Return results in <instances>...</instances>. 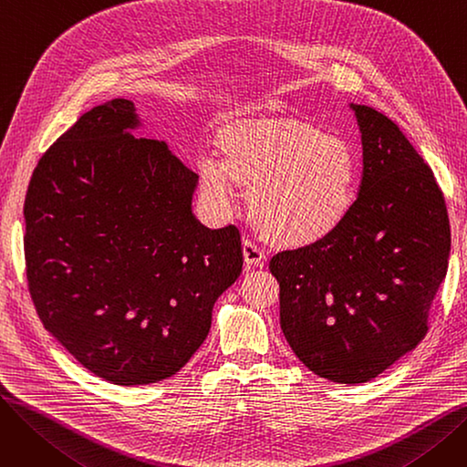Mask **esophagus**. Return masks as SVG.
Instances as JSON below:
<instances>
[{
    "instance_id": "34e87169",
    "label": "esophagus",
    "mask_w": 467,
    "mask_h": 467,
    "mask_svg": "<svg viewBox=\"0 0 467 467\" xmlns=\"http://www.w3.org/2000/svg\"><path fill=\"white\" fill-rule=\"evenodd\" d=\"M242 252H244V263H246L248 266H263L265 252L261 248H257V244H254L252 240H244Z\"/></svg>"
}]
</instances>
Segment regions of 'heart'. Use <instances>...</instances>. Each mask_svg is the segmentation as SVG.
Returning <instances> with one entry per match:
<instances>
[{"label": "heart", "mask_w": 467, "mask_h": 467, "mask_svg": "<svg viewBox=\"0 0 467 467\" xmlns=\"http://www.w3.org/2000/svg\"><path fill=\"white\" fill-rule=\"evenodd\" d=\"M217 143L223 159L204 155L196 164L206 201L229 215L236 185L246 187L255 225L276 246H316L345 225L356 206L361 170L354 150L310 122L233 119Z\"/></svg>", "instance_id": "obj_1"}]
</instances>
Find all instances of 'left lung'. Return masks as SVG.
Returning <instances> with one entry per match:
<instances>
[{"instance_id":"1","label":"left lung","mask_w":467,"mask_h":467,"mask_svg":"<svg viewBox=\"0 0 467 467\" xmlns=\"http://www.w3.org/2000/svg\"><path fill=\"white\" fill-rule=\"evenodd\" d=\"M363 178L348 219L316 246L271 259L291 350L331 382L363 384L419 347L445 280L451 225L431 168L394 120L350 104Z\"/></svg>"}]
</instances>
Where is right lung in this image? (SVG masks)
Returning a JSON list of instances; mask_svg holds the SVG:
<instances>
[{
  "label": "right lung",
  "mask_w": 467,
  "mask_h": 467,
  "mask_svg": "<svg viewBox=\"0 0 467 467\" xmlns=\"http://www.w3.org/2000/svg\"><path fill=\"white\" fill-rule=\"evenodd\" d=\"M138 129L125 98L92 108L39 159L24 202L39 320L119 386L176 375L244 265L234 225L208 229L192 215L199 176Z\"/></svg>",
  "instance_id": "right-lung-1"
}]
</instances>
